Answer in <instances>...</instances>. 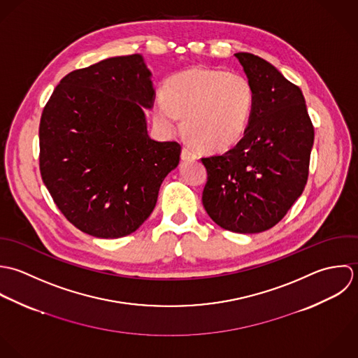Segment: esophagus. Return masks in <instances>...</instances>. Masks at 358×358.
<instances>
[{"label": "esophagus", "mask_w": 358, "mask_h": 358, "mask_svg": "<svg viewBox=\"0 0 358 358\" xmlns=\"http://www.w3.org/2000/svg\"><path fill=\"white\" fill-rule=\"evenodd\" d=\"M181 159L182 160H195V159H198V155L194 150H191L189 148H182Z\"/></svg>", "instance_id": "obj_1"}]
</instances>
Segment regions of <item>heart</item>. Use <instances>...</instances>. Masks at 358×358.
<instances>
[{
  "mask_svg": "<svg viewBox=\"0 0 358 358\" xmlns=\"http://www.w3.org/2000/svg\"><path fill=\"white\" fill-rule=\"evenodd\" d=\"M153 117L173 131L180 117L188 138L208 152H222L239 143L249 126L255 90L243 74L191 68L169 77Z\"/></svg>",
  "mask_w": 358,
  "mask_h": 358,
  "instance_id": "b5f03b06",
  "label": "heart"
}]
</instances>
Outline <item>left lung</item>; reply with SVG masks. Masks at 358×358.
Segmentation results:
<instances>
[{
	"mask_svg": "<svg viewBox=\"0 0 358 358\" xmlns=\"http://www.w3.org/2000/svg\"><path fill=\"white\" fill-rule=\"evenodd\" d=\"M235 57L255 90V106L239 143L202 157L208 170L202 202L221 228L257 234L280 222L301 195L314 127L297 85L260 57Z\"/></svg>",
	"mask_w": 358,
	"mask_h": 358,
	"instance_id": "8db88e82",
	"label": "left lung"
}]
</instances>
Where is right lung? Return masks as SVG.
I'll return each instance as SVG.
<instances>
[{"instance_id": "right-lung-1", "label": "right lung", "mask_w": 358, "mask_h": 358, "mask_svg": "<svg viewBox=\"0 0 358 358\" xmlns=\"http://www.w3.org/2000/svg\"><path fill=\"white\" fill-rule=\"evenodd\" d=\"M150 77L140 54L108 58L65 76L43 110V181L64 215L95 238L137 231L178 166L180 143L148 136Z\"/></svg>"}]
</instances>
